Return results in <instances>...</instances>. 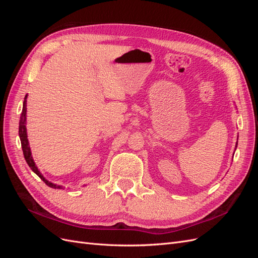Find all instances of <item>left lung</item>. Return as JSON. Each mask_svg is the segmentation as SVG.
Listing matches in <instances>:
<instances>
[{
    "label": "left lung",
    "mask_w": 258,
    "mask_h": 258,
    "mask_svg": "<svg viewBox=\"0 0 258 258\" xmlns=\"http://www.w3.org/2000/svg\"><path fill=\"white\" fill-rule=\"evenodd\" d=\"M237 145H238V141H237V143H236V147H237Z\"/></svg>",
    "instance_id": "8db88e82"
}]
</instances>
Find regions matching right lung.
<instances>
[{
    "instance_id": "add662e5",
    "label": "right lung",
    "mask_w": 258,
    "mask_h": 258,
    "mask_svg": "<svg viewBox=\"0 0 258 258\" xmlns=\"http://www.w3.org/2000/svg\"><path fill=\"white\" fill-rule=\"evenodd\" d=\"M27 98H28V95L25 97V101H23L22 112H21L20 121H19V138H20V141H21V147H22L23 156H25V159L29 165V167L31 168V170H32L36 175L40 176L41 179H43V182L46 185L51 187V188H54V189H62V188H63V186L53 184V183L49 182L48 179H46L44 177V175L40 172V170H38V168L36 167L35 162L33 160L32 153H31V148H30V145H29V140H28V135H27V126H26V124H27Z\"/></svg>"
}]
</instances>
